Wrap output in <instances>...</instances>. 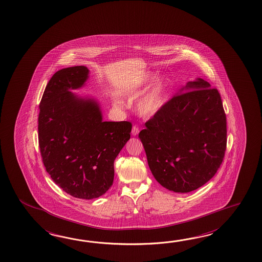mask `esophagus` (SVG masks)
I'll list each match as a JSON object with an SVG mask.
<instances>
[{
  "mask_svg": "<svg viewBox=\"0 0 262 262\" xmlns=\"http://www.w3.org/2000/svg\"><path fill=\"white\" fill-rule=\"evenodd\" d=\"M138 134H139V128L136 127V126H134L133 128H132V134H133V136H136Z\"/></svg>",
  "mask_w": 262,
  "mask_h": 262,
  "instance_id": "esophagus-1",
  "label": "esophagus"
}]
</instances>
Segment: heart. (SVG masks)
Wrapping results in <instances>:
<instances>
[{"instance_id":"heart-1","label":"heart","mask_w":262,"mask_h":262,"mask_svg":"<svg viewBox=\"0 0 262 262\" xmlns=\"http://www.w3.org/2000/svg\"><path fill=\"white\" fill-rule=\"evenodd\" d=\"M154 74H148L145 80V84L151 81ZM169 90L168 79L165 76H159L151 85L145 91L139 99L136 109L141 117L150 118L155 117L163 109L166 102ZM142 91L141 89L135 91V94Z\"/></svg>"}]
</instances>
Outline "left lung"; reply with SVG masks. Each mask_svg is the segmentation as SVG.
Listing matches in <instances>:
<instances>
[{
	"instance_id": "1",
	"label": "left lung",
	"mask_w": 262,
	"mask_h": 262,
	"mask_svg": "<svg viewBox=\"0 0 262 262\" xmlns=\"http://www.w3.org/2000/svg\"><path fill=\"white\" fill-rule=\"evenodd\" d=\"M139 138L162 186L182 193L203 186L227 148V118L218 90L201 78L188 81L145 123Z\"/></svg>"
}]
</instances>
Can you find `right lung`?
I'll use <instances>...</instances> for the list:
<instances>
[{"instance_id":"right-lung-1","label":"right lung","mask_w":262,"mask_h":262,"mask_svg":"<svg viewBox=\"0 0 262 262\" xmlns=\"http://www.w3.org/2000/svg\"><path fill=\"white\" fill-rule=\"evenodd\" d=\"M89 70H60L48 82L39 105L38 142L46 171L63 191L93 199L113 184L114 162L130 138L128 121H103L99 99L81 89Z\"/></svg>"}]
</instances>
